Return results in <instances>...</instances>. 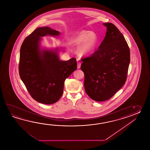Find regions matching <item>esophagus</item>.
<instances>
[{"mask_svg": "<svg viewBox=\"0 0 150 150\" xmlns=\"http://www.w3.org/2000/svg\"><path fill=\"white\" fill-rule=\"evenodd\" d=\"M80 67H81V63L80 62H78L77 63V68L78 69H80Z\"/></svg>", "mask_w": 150, "mask_h": 150, "instance_id": "esophagus-1", "label": "esophagus"}]
</instances>
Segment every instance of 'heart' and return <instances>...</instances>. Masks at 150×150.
<instances>
[{
    "instance_id": "1",
    "label": "heart",
    "mask_w": 150,
    "mask_h": 150,
    "mask_svg": "<svg viewBox=\"0 0 150 150\" xmlns=\"http://www.w3.org/2000/svg\"><path fill=\"white\" fill-rule=\"evenodd\" d=\"M98 38L95 33L87 30L78 32L71 40V43L79 45L78 51L81 55H86L92 52L96 48Z\"/></svg>"
}]
</instances>
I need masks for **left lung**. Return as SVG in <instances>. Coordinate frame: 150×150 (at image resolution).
Returning a JSON list of instances; mask_svg holds the SVG:
<instances>
[{
  "label": "left lung",
  "mask_w": 150,
  "mask_h": 150,
  "mask_svg": "<svg viewBox=\"0 0 150 150\" xmlns=\"http://www.w3.org/2000/svg\"><path fill=\"white\" fill-rule=\"evenodd\" d=\"M107 32L99 49L82 59L81 70L85 74L87 94L98 102L112 98L125 85L130 61V49L118 28L104 23Z\"/></svg>",
  "instance_id": "1"
}]
</instances>
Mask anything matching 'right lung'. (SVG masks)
<instances>
[{
  "label": "right lung",
  "mask_w": 150,
  "mask_h": 150,
  "mask_svg": "<svg viewBox=\"0 0 150 150\" xmlns=\"http://www.w3.org/2000/svg\"><path fill=\"white\" fill-rule=\"evenodd\" d=\"M59 35L60 32L49 27H38L25 39L20 49V78L32 98L43 104L51 105L59 100L65 80L77 67L75 58L60 61L57 48L41 50V38Z\"/></svg>",
  "instance_id": "add662e5"
}]
</instances>
